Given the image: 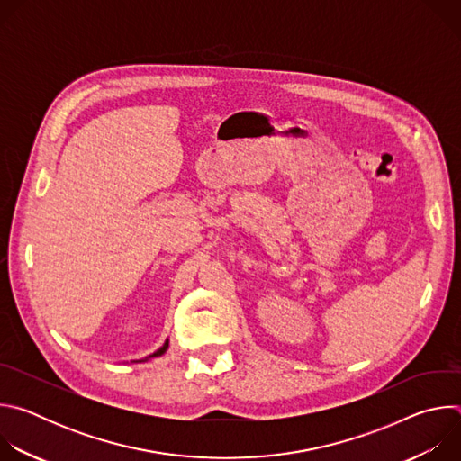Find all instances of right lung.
Here are the masks:
<instances>
[{
    "instance_id": "1",
    "label": "right lung",
    "mask_w": 461,
    "mask_h": 461,
    "mask_svg": "<svg viewBox=\"0 0 461 461\" xmlns=\"http://www.w3.org/2000/svg\"><path fill=\"white\" fill-rule=\"evenodd\" d=\"M169 348V339H166V343L157 350V352H153V354H149L148 357H144V359H140V361H135V363H142V361H149V359H153V357H158V356H162V354H166V350Z\"/></svg>"
}]
</instances>
